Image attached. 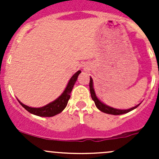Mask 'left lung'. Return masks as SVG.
Here are the masks:
<instances>
[{
    "label": "left lung",
    "instance_id": "obj_1",
    "mask_svg": "<svg viewBox=\"0 0 159 159\" xmlns=\"http://www.w3.org/2000/svg\"><path fill=\"white\" fill-rule=\"evenodd\" d=\"M89 88H90V92H91V96L92 100L94 102L96 107L98 108L99 110L102 111V112H105V113L110 114V115H122V114L128 113V112L131 111L134 108H137L139 105H136V106L133 107V108H130V109L127 110H121V109H116V108H113L111 107L108 106V105H105V104L102 103L101 101H99V99L96 97V94L94 93V90L93 89V80L92 78H90V83H89Z\"/></svg>",
    "mask_w": 159,
    "mask_h": 159
}]
</instances>
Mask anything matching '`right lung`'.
<instances>
[{
	"label": "right lung",
	"instance_id": "add662e5",
	"mask_svg": "<svg viewBox=\"0 0 159 159\" xmlns=\"http://www.w3.org/2000/svg\"><path fill=\"white\" fill-rule=\"evenodd\" d=\"M80 73H81V70H78V71H77L71 77L65 91L62 93V94L58 98L56 99L55 101L48 104V105L42 107V108H30V107H28L27 105L22 104L20 101H18L19 103L22 105L23 108H25V109L28 111V112L33 114V115L41 117L54 116V115L61 113L62 111L65 109V107L67 106V104H68V100H69L70 97V92H71L72 89L74 87V84L76 82L77 78H78Z\"/></svg>",
	"mask_w": 159,
	"mask_h": 159
}]
</instances>
